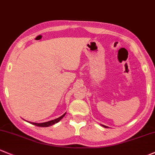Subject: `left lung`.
<instances>
[{
	"instance_id": "1",
	"label": "left lung",
	"mask_w": 155,
	"mask_h": 155,
	"mask_svg": "<svg viewBox=\"0 0 155 155\" xmlns=\"http://www.w3.org/2000/svg\"><path fill=\"white\" fill-rule=\"evenodd\" d=\"M102 126H104V127H105V128H107V126H105V125H102Z\"/></svg>"
}]
</instances>
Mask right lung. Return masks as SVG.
Returning <instances> with one entry per match:
<instances>
[{
    "label": "right lung",
    "instance_id": "right-lung-1",
    "mask_svg": "<svg viewBox=\"0 0 155 155\" xmlns=\"http://www.w3.org/2000/svg\"><path fill=\"white\" fill-rule=\"evenodd\" d=\"M66 114V113L62 115V116H61L60 117H58V118L56 119V120H51V121H49V122H47V123H30L32 125H36V126H39V127H48V126H51V125L56 124V123H58V122H59L60 120H61V119L63 118V117H64V115Z\"/></svg>",
    "mask_w": 155,
    "mask_h": 155
}]
</instances>
